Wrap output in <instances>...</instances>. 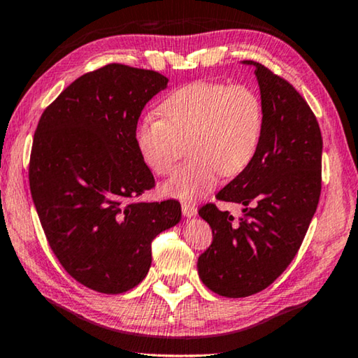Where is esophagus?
<instances>
[{"instance_id":"1","label":"esophagus","mask_w":358,"mask_h":358,"mask_svg":"<svg viewBox=\"0 0 358 358\" xmlns=\"http://www.w3.org/2000/svg\"><path fill=\"white\" fill-rule=\"evenodd\" d=\"M182 213H184V216H187V217L195 216L196 215L195 205L192 203V201H182Z\"/></svg>"}]
</instances>
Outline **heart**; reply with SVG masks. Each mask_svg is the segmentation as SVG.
<instances>
[{"label": "heart", "mask_w": 358, "mask_h": 358, "mask_svg": "<svg viewBox=\"0 0 358 358\" xmlns=\"http://www.w3.org/2000/svg\"><path fill=\"white\" fill-rule=\"evenodd\" d=\"M162 119L147 115L136 126L134 142L153 174L168 176L187 141L192 157L163 194L192 201L208 195L220 179L241 174L260 147L265 111L255 90L217 80H195L176 89L159 105Z\"/></svg>", "instance_id": "b5f03b06"}]
</instances>
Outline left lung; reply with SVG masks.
<instances>
[{"mask_svg":"<svg viewBox=\"0 0 358 358\" xmlns=\"http://www.w3.org/2000/svg\"><path fill=\"white\" fill-rule=\"evenodd\" d=\"M265 127L252 163L216 194L241 203L242 216L206 203L199 215L213 232L199 257V276L210 291L229 299L248 297L281 276L297 255L321 194L323 138L308 103L281 76L260 63Z\"/></svg>","mask_w":358,"mask_h":358,"instance_id":"8db88e82","label":"left lung"}]
</instances>
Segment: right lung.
<instances>
[{"instance_id": "1", "label": "right lung", "mask_w": 358, "mask_h": 358, "mask_svg": "<svg viewBox=\"0 0 358 358\" xmlns=\"http://www.w3.org/2000/svg\"><path fill=\"white\" fill-rule=\"evenodd\" d=\"M166 84L159 72L106 64L66 87L35 129L29 184L41 227L66 273L92 291L136 287L155 237L180 221L178 200H138L155 178L134 132Z\"/></svg>"}]
</instances>
